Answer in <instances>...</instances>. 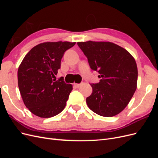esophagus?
<instances>
[{
  "label": "esophagus",
  "mask_w": 158,
  "mask_h": 158,
  "mask_svg": "<svg viewBox=\"0 0 158 158\" xmlns=\"http://www.w3.org/2000/svg\"><path fill=\"white\" fill-rule=\"evenodd\" d=\"M81 85H82V84H74L75 87L76 88H79Z\"/></svg>",
  "instance_id": "esophagus-1"
}]
</instances>
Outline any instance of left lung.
<instances>
[{
  "label": "left lung",
  "instance_id": "8db88e82",
  "mask_svg": "<svg viewBox=\"0 0 158 158\" xmlns=\"http://www.w3.org/2000/svg\"><path fill=\"white\" fill-rule=\"evenodd\" d=\"M91 69L102 79L90 84L92 94L86 98L88 107L100 116L111 117L121 113L137 88L135 59L125 49L109 41L78 42Z\"/></svg>",
  "mask_w": 158,
  "mask_h": 158
}]
</instances>
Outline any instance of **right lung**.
Instances as JSON below:
<instances>
[{"mask_svg": "<svg viewBox=\"0 0 158 158\" xmlns=\"http://www.w3.org/2000/svg\"><path fill=\"white\" fill-rule=\"evenodd\" d=\"M76 42H45L27 52L19 66L18 84L26 107L35 115L50 118L64 109L73 85L55 75L64 52Z\"/></svg>", "mask_w": 158, "mask_h": 158, "instance_id": "add662e5", "label": "right lung"}]
</instances>
